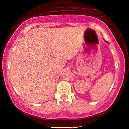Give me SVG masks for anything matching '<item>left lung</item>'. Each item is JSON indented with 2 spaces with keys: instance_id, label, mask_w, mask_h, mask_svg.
Returning <instances> with one entry per match:
<instances>
[{
  "instance_id": "left-lung-1",
  "label": "left lung",
  "mask_w": 129,
  "mask_h": 129,
  "mask_svg": "<svg viewBox=\"0 0 129 129\" xmlns=\"http://www.w3.org/2000/svg\"><path fill=\"white\" fill-rule=\"evenodd\" d=\"M105 41L106 42H107V43H108V42H107V41H106V40H105Z\"/></svg>"
}]
</instances>
